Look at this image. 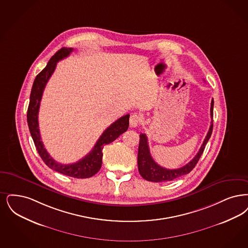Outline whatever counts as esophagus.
Here are the masks:
<instances>
[{
  "label": "esophagus",
  "instance_id": "1",
  "mask_svg": "<svg viewBox=\"0 0 248 248\" xmlns=\"http://www.w3.org/2000/svg\"><path fill=\"white\" fill-rule=\"evenodd\" d=\"M141 117L139 116V114H137V113H134V114H132L131 116H130V119H129V123H130V126L131 127H137V126H139V124H140V123H141Z\"/></svg>",
  "mask_w": 248,
  "mask_h": 248
}]
</instances>
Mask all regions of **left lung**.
Segmentation results:
<instances>
[{
	"label": "left lung",
	"mask_w": 248,
	"mask_h": 248,
	"mask_svg": "<svg viewBox=\"0 0 248 248\" xmlns=\"http://www.w3.org/2000/svg\"><path fill=\"white\" fill-rule=\"evenodd\" d=\"M213 105L214 100L212 99L211 104H210V116L211 119L213 118ZM213 130V121H211V124L209 126L208 134L203 141L202 146L198 152V154L195 156V158L189 161L187 164L179 169H169L163 168L157 164L154 159H152L150 152H149V143L146 134H140V140H139V155H138V165H139V171L140 175L149 182H155V183H160V182H170L171 180L179 178L185 174L189 173L195 166L197 165L198 160L200 159L205 147L208 143V139H210L211 134Z\"/></svg>",
	"instance_id": "8db88e82"
}]
</instances>
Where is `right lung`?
<instances>
[{
  "label": "right lung",
  "mask_w": 248,
  "mask_h": 248,
  "mask_svg": "<svg viewBox=\"0 0 248 248\" xmlns=\"http://www.w3.org/2000/svg\"><path fill=\"white\" fill-rule=\"evenodd\" d=\"M74 50L73 48H62L58 50L47 63L46 67L40 72L34 80L31 93H30V105L28 109V124L31 137L34 141L35 147L40 154V158L45 162V164L50 169L74 178H89L95 175L99 170L102 164V149L105 145L113 142L115 139L124 133L129 126V114H126L115 121L106 129L100 138L98 139L94 148L86 155L83 159L72 164H62L52 159L44 148V145L40 138L39 128V109L40 100L46 84L50 79L51 75L56 68V64L60 60L67 57Z\"/></svg>",
  "instance_id": "obj_1"
}]
</instances>
